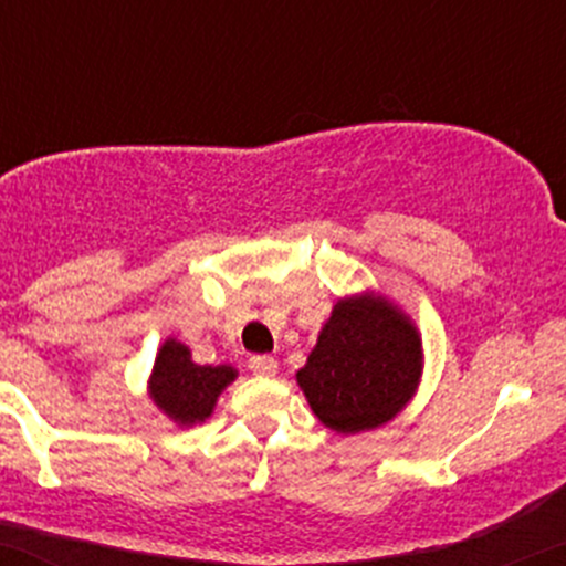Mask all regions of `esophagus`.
I'll list each match as a JSON object with an SVG mask.
<instances>
[{"label":"esophagus","instance_id":"esophagus-1","mask_svg":"<svg viewBox=\"0 0 566 566\" xmlns=\"http://www.w3.org/2000/svg\"><path fill=\"white\" fill-rule=\"evenodd\" d=\"M276 368L279 363L269 354H254V357H250V370L254 376H276Z\"/></svg>","mask_w":566,"mask_h":566}]
</instances>
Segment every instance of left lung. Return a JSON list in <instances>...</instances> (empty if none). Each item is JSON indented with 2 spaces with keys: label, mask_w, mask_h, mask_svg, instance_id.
I'll use <instances>...</instances> for the list:
<instances>
[{
  "label": "left lung",
  "mask_w": 566,
  "mask_h": 566,
  "mask_svg": "<svg viewBox=\"0 0 566 566\" xmlns=\"http://www.w3.org/2000/svg\"><path fill=\"white\" fill-rule=\"evenodd\" d=\"M421 359L419 331L395 303L376 293L340 297L297 370V387L331 430H376L408 406Z\"/></svg>",
  "instance_id": "left-lung-1"
}]
</instances>
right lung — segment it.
I'll use <instances>...</instances> for the list:
<instances>
[{"label":"right lung","mask_w":566,"mask_h":566,"mask_svg":"<svg viewBox=\"0 0 566 566\" xmlns=\"http://www.w3.org/2000/svg\"><path fill=\"white\" fill-rule=\"evenodd\" d=\"M231 365H198L177 338L164 340L150 376V397L169 419L182 427L201 424L212 416L217 397L235 381Z\"/></svg>","instance_id":"right-lung-1"}]
</instances>
